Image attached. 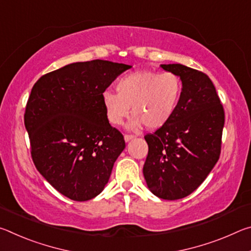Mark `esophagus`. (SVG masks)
<instances>
[{
  "label": "esophagus",
  "instance_id": "1",
  "mask_svg": "<svg viewBox=\"0 0 251 251\" xmlns=\"http://www.w3.org/2000/svg\"><path fill=\"white\" fill-rule=\"evenodd\" d=\"M134 138H135L134 135H125V136H124V139H125L126 143L131 141V139H134Z\"/></svg>",
  "mask_w": 251,
  "mask_h": 251
}]
</instances>
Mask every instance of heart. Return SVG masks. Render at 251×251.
<instances>
[{"label":"heart","instance_id":"obj_1","mask_svg":"<svg viewBox=\"0 0 251 251\" xmlns=\"http://www.w3.org/2000/svg\"><path fill=\"white\" fill-rule=\"evenodd\" d=\"M181 80L172 72L135 71L123 76L116 83V93L105 91L101 101L110 124L121 125L128 115V128L142 124L147 129H157L173 117L181 94Z\"/></svg>","mask_w":251,"mask_h":251}]
</instances>
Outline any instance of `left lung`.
Listing matches in <instances>:
<instances>
[{
  "instance_id": "obj_1",
  "label": "left lung",
  "mask_w": 251,
  "mask_h": 251,
  "mask_svg": "<svg viewBox=\"0 0 251 251\" xmlns=\"http://www.w3.org/2000/svg\"><path fill=\"white\" fill-rule=\"evenodd\" d=\"M182 88L173 117L145 136L148 155L143 174L151 192L176 201L196 190L217 163L225 124L224 107L208 76L181 64H161Z\"/></svg>"
}]
</instances>
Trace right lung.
<instances>
[{
	"label": "right lung",
	"mask_w": 251,
	"mask_h": 251,
	"mask_svg": "<svg viewBox=\"0 0 251 251\" xmlns=\"http://www.w3.org/2000/svg\"><path fill=\"white\" fill-rule=\"evenodd\" d=\"M130 65L103 59L77 62L34 84L24 124L37 171L58 193L86 201L103 192L123 135L110 126L101 94Z\"/></svg>",
	"instance_id": "right-lung-1"
}]
</instances>
